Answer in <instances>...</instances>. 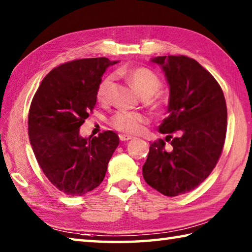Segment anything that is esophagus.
Instances as JSON below:
<instances>
[{"mask_svg": "<svg viewBox=\"0 0 252 252\" xmlns=\"http://www.w3.org/2000/svg\"><path fill=\"white\" fill-rule=\"evenodd\" d=\"M119 139H121L122 142H127V140H130V139H133V136L121 134V135H119Z\"/></svg>", "mask_w": 252, "mask_h": 252, "instance_id": "34e87169", "label": "esophagus"}]
</instances>
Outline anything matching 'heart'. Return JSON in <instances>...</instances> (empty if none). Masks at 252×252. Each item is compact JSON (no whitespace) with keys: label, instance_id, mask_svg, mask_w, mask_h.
Masks as SVG:
<instances>
[{"label":"heart","instance_id":"b5f03b06","mask_svg":"<svg viewBox=\"0 0 252 252\" xmlns=\"http://www.w3.org/2000/svg\"><path fill=\"white\" fill-rule=\"evenodd\" d=\"M116 75L125 78L143 98H151V101L154 106L158 107L160 105V98H158L155 95L160 91L161 81L153 70L146 67H122L117 69ZM112 83L113 76H110V75L104 77L100 81L98 88H97V99L101 101V103L107 101ZM153 95L154 96V97H152ZM146 122L147 118L143 114L125 112V110L117 112L112 117V119H110V124H112L114 128L127 134L137 133L142 128L143 124Z\"/></svg>","mask_w":252,"mask_h":252}]
</instances>
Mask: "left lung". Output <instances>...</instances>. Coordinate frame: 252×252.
<instances>
[{"instance_id": "left-lung-1", "label": "left lung", "mask_w": 252, "mask_h": 252, "mask_svg": "<svg viewBox=\"0 0 252 252\" xmlns=\"http://www.w3.org/2000/svg\"><path fill=\"white\" fill-rule=\"evenodd\" d=\"M151 62L160 66L169 85L168 116L159 126L165 140L151 144L143 176L157 191L175 197L199 186L218 162L227 131L226 100L197 61L169 55Z\"/></svg>"}]
</instances>
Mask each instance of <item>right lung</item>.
Returning a JSON list of instances; mask_svg holds the SVG:
<instances>
[{
	"mask_svg": "<svg viewBox=\"0 0 252 252\" xmlns=\"http://www.w3.org/2000/svg\"><path fill=\"white\" fill-rule=\"evenodd\" d=\"M106 57L62 64L43 79L29 113V138L44 175L69 196L98 187L119 144L112 130L83 137L79 128L95 107L97 88L108 66Z\"/></svg>",
	"mask_w": 252,
	"mask_h": 252,
	"instance_id": "obj_1",
	"label": "right lung"
}]
</instances>
